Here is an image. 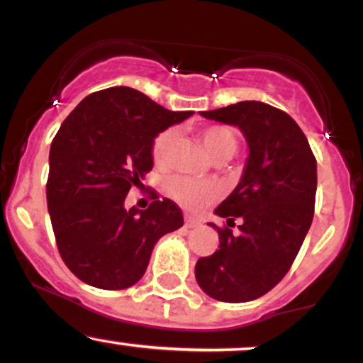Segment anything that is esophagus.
I'll return each instance as SVG.
<instances>
[{
  "instance_id": "esophagus-1",
  "label": "esophagus",
  "mask_w": 363,
  "mask_h": 363,
  "mask_svg": "<svg viewBox=\"0 0 363 363\" xmlns=\"http://www.w3.org/2000/svg\"><path fill=\"white\" fill-rule=\"evenodd\" d=\"M184 222H186L187 228H196V227H199V225H201V222H199L198 218H194V216H191V215L184 216Z\"/></svg>"
}]
</instances>
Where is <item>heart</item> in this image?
Returning <instances> with one entry per match:
<instances>
[{
  "label": "heart",
  "instance_id": "1",
  "mask_svg": "<svg viewBox=\"0 0 363 363\" xmlns=\"http://www.w3.org/2000/svg\"><path fill=\"white\" fill-rule=\"evenodd\" d=\"M203 145H205L208 155L213 160L218 158H230L237 150V136L234 131L225 126H211L201 133ZM174 141H176V129H165L158 133L152 145V157L157 165H167L172 153ZM167 193L172 196L179 205L199 210V208L210 205L218 198L220 191L210 182H198L187 177H170L167 181Z\"/></svg>",
  "mask_w": 363,
  "mask_h": 363
}]
</instances>
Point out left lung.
Listing matches in <instances>:
<instances>
[{"label":"left lung","mask_w":363,"mask_h":363,"mask_svg":"<svg viewBox=\"0 0 363 363\" xmlns=\"http://www.w3.org/2000/svg\"><path fill=\"white\" fill-rule=\"evenodd\" d=\"M203 118L240 129L249 155L239 184L216 206L227 227L220 249L196 262V281L220 302H249L268 294L289 273L314 216L318 164L298 124L269 104L244 101ZM235 219L240 232L228 226Z\"/></svg>","instance_id":"left-lung-1"}]
</instances>
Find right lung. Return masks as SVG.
Segmentation results:
<instances>
[{
	"mask_svg": "<svg viewBox=\"0 0 363 363\" xmlns=\"http://www.w3.org/2000/svg\"><path fill=\"white\" fill-rule=\"evenodd\" d=\"M193 114L111 86L83 99L62 121L49 150L48 210L62 261L86 285H135L158 239L184 225L181 208L167 198L155 194L147 210H128L124 199L152 170L158 133Z\"/></svg>",
	"mask_w": 363,
	"mask_h": 363,
	"instance_id": "add662e5",
	"label": "right lung"
}]
</instances>
